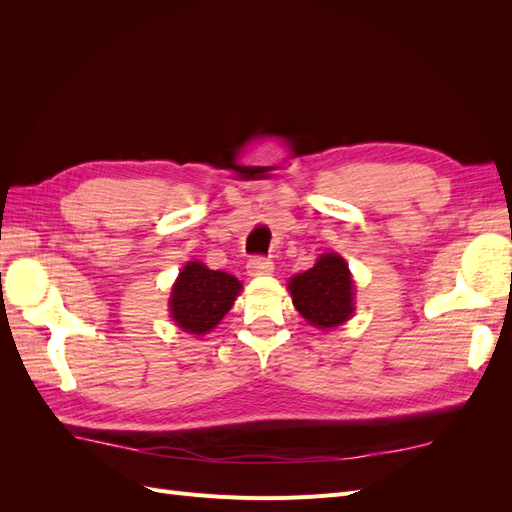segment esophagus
<instances>
[{
  "label": "esophagus",
  "mask_w": 512,
  "mask_h": 512,
  "mask_svg": "<svg viewBox=\"0 0 512 512\" xmlns=\"http://www.w3.org/2000/svg\"><path fill=\"white\" fill-rule=\"evenodd\" d=\"M247 273L250 275H269L273 273V262L269 258H260V256H254L250 258V262H247Z\"/></svg>",
  "instance_id": "34e87169"
}]
</instances>
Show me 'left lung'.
<instances>
[{
  "instance_id": "1",
  "label": "left lung",
  "mask_w": 512,
  "mask_h": 512,
  "mask_svg": "<svg viewBox=\"0 0 512 512\" xmlns=\"http://www.w3.org/2000/svg\"><path fill=\"white\" fill-rule=\"evenodd\" d=\"M288 290L297 312L312 327L335 329L354 314V282L339 254H322L312 269L290 277Z\"/></svg>"
}]
</instances>
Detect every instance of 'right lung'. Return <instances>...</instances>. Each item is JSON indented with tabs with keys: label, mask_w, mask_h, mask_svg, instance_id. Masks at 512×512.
Here are the masks:
<instances>
[{
	"label": "right lung",
	"mask_w": 512,
	"mask_h": 512,
	"mask_svg": "<svg viewBox=\"0 0 512 512\" xmlns=\"http://www.w3.org/2000/svg\"><path fill=\"white\" fill-rule=\"evenodd\" d=\"M241 292L235 275L211 271L203 262L185 265L170 290V318L192 335H205L220 324Z\"/></svg>",
	"instance_id": "1"
}]
</instances>
